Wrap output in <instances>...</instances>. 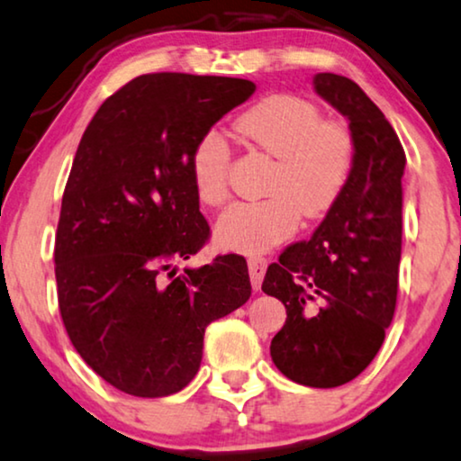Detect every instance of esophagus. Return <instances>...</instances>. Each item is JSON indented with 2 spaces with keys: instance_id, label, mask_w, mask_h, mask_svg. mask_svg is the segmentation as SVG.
Wrapping results in <instances>:
<instances>
[{
  "instance_id": "1",
  "label": "esophagus",
  "mask_w": 461,
  "mask_h": 461,
  "mask_svg": "<svg viewBox=\"0 0 461 461\" xmlns=\"http://www.w3.org/2000/svg\"><path fill=\"white\" fill-rule=\"evenodd\" d=\"M265 269H267V258H263V257H252V258H249L250 284H252V288H255V290L261 288Z\"/></svg>"
}]
</instances>
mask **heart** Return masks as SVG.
Masks as SVG:
<instances>
[{
	"label": "heart",
	"mask_w": 461,
	"mask_h": 461,
	"mask_svg": "<svg viewBox=\"0 0 461 461\" xmlns=\"http://www.w3.org/2000/svg\"><path fill=\"white\" fill-rule=\"evenodd\" d=\"M238 133L277 158L267 184V200L230 206L215 223L223 249L265 252L293 236L298 217L313 221L328 215L347 190L357 146L345 122L323 121L313 102L293 94H271L252 104L236 121ZM230 146L209 129L194 146L190 175L204 206H221L230 196Z\"/></svg>",
	"instance_id": "1"
}]
</instances>
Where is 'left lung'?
Listing matches in <instances>:
<instances>
[{"mask_svg":"<svg viewBox=\"0 0 461 461\" xmlns=\"http://www.w3.org/2000/svg\"><path fill=\"white\" fill-rule=\"evenodd\" d=\"M313 86L348 119L355 168L311 240L288 246L267 267L261 288L282 301L288 315L271 340L276 367L298 384L334 388L372 363L393 321L405 152L357 83L320 73Z\"/></svg>","mask_w":461,"mask_h":461,"instance_id":"obj_1","label":"left lung"}]
</instances>
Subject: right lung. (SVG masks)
Segmentation results:
<instances>
[{
    "instance_id": "right-lung-1",
    "label": "right lung",
    "mask_w": 461,
    "mask_h": 461,
    "mask_svg": "<svg viewBox=\"0 0 461 461\" xmlns=\"http://www.w3.org/2000/svg\"><path fill=\"white\" fill-rule=\"evenodd\" d=\"M255 89L233 77H135L77 148L56 231L58 304L83 361L133 397L190 384L206 326L250 296L240 255L179 276L171 265L211 236L192 185L194 146Z\"/></svg>"
}]
</instances>
